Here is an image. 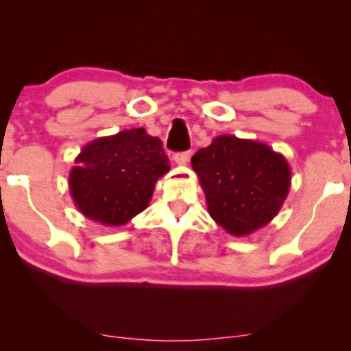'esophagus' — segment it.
<instances>
[{
    "label": "esophagus",
    "instance_id": "1",
    "mask_svg": "<svg viewBox=\"0 0 351 351\" xmlns=\"http://www.w3.org/2000/svg\"><path fill=\"white\" fill-rule=\"evenodd\" d=\"M189 156H191V153L189 152H181V153H175V155H173V160H175L176 165H186L189 162Z\"/></svg>",
    "mask_w": 351,
    "mask_h": 351
}]
</instances>
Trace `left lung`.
<instances>
[{
  "label": "left lung",
  "instance_id": "1",
  "mask_svg": "<svg viewBox=\"0 0 351 351\" xmlns=\"http://www.w3.org/2000/svg\"><path fill=\"white\" fill-rule=\"evenodd\" d=\"M191 167L209 216L232 236H249L271 223L291 189L285 156L256 140L216 136L193 155Z\"/></svg>",
  "mask_w": 351,
  "mask_h": 351
}]
</instances>
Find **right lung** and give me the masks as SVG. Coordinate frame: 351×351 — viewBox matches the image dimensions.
Listing matches in <instances>:
<instances>
[{"mask_svg": "<svg viewBox=\"0 0 351 351\" xmlns=\"http://www.w3.org/2000/svg\"><path fill=\"white\" fill-rule=\"evenodd\" d=\"M69 191L75 206L104 226H123L150 203L156 181L170 171L162 140L130 128L92 140L75 156Z\"/></svg>", "mask_w": 351, "mask_h": 351, "instance_id": "obj_1", "label": "right lung"}]
</instances>
